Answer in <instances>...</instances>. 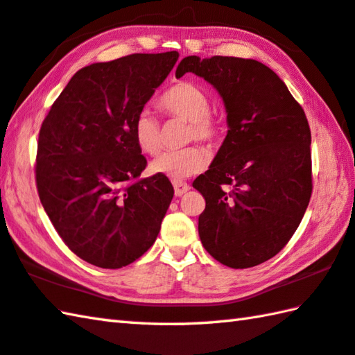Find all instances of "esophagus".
<instances>
[{
    "label": "esophagus",
    "mask_w": 355,
    "mask_h": 355,
    "mask_svg": "<svg viewBox=\"0 0 355 355\" xmlns=\"http://www.w3.org/2000/svg\"><path fill=\"white\" fill-rule=\"evenodd\" d=\"M173 187H175V195L176 196H182V195H185L187 191L190 190V185L187 184V182H179V180H175V182H173Z\"/></svg>",
    "instance_id": "obj_1"
}]
</instances>
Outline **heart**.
<instances>
[{"mask_svg":"<svg viewBox=\"0 0 355 355\" xmlns=\"http://www.w3.org/2000/svg\"><path fill=\"white\" fill-rule=\"evenodd\" d=\"M159 108L170 116L185 119L190 122L189 140H202L213 144L220 137V123L210 114L211 102L200 86L191 82H178L166 89L159 98ZM132 137L137 148L145 155L155 156L162 150L159 120L150 111H140L132 123ZM210 162L209 151L193 145L182 150L166 151L153 160L151 173L182 180L204 171Z\"/></svg>","mask_w":355,"mask_h":355,"instance_id":"heart-1","label":"heart"}]
</instances>
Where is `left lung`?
I'll return each instance as SVG.
<instances>
[{"label":"left lung","instance_id":"obj_1","mask_svg":"<svg viewBox=\"0 0 355 355\" xmlns=\"http://www.w3.org/2000/svg\"><path fill=\"white\" fill-rule=\"evenodd\" d=\"M185 72L215 86L229 125L210 168L193 182L205 199L200 243L224 266H258L289 243L309 204V123L283 80L257 60L190 55L176 77Z\"/></svg>","mask_w":355,"mask_h":355}]
</instances>
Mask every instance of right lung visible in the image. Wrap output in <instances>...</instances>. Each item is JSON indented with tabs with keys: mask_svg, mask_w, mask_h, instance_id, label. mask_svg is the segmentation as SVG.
Instances as JSON below:
<instances>
[{
	"mask_svg": "<svg viewBox=\"0 0 355 355\" xmlns=\"http://www.w3.org/2000/svg\"><path fill=\"white\" fill-rule=\"evenodd\" d=\"M176 51L132 53L73 73L38 135L40 200L60 238L102 269L155 244L175 195L168 178L139 179L146 159L132 123L176 64Z\"/></svg>",
	"mask_w": 355,
	"mask_h": 355,
	"instance_id": "1",
	"label": "right lung"
}]
</instances>
